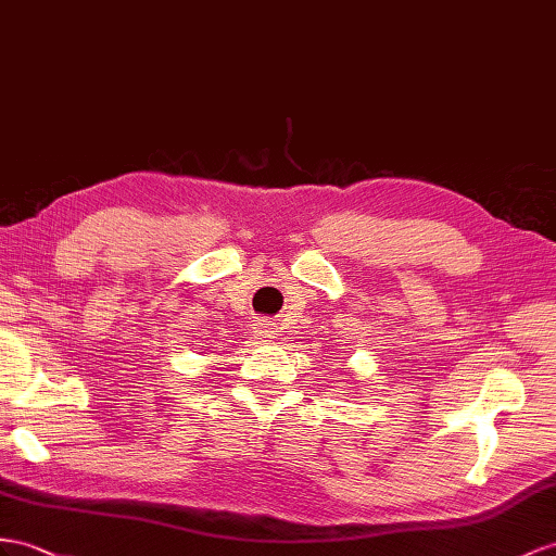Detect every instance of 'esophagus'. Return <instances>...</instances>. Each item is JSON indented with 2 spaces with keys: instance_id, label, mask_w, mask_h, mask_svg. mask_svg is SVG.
Instances as JSON below:
<instances>
[{
  "instance_id": "34e87169",
  "label": "esophagus",
  "mask_w": 556,
  "mask_h": 556,
  "mask_svg": "<svg viewBox=\"0 0 556 556\" xmlns=\"http://www.w3.org/2000/svg\"><path fill=\"white\" fill-rule=\"evenodd\" d=\"M255 338L258 340H275L277 338V321H269V319H261L255 324Z\"/></svg>"
}]
</instances>
